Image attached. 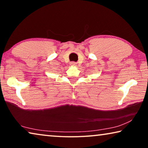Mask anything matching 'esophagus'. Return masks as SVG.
Wrapping results in <instances>:
<instances>
[{
    "mask_svg": "<svg viewBox=\"0 0 148 148\" xmlns=\"http://www.w3.org/2000/svg\"><path fill=\"white\" fill-rule=\"evenodd\" d=\"M71 64V65H76V62H72Z\"/></svg>",
    "mask_w": 148,
    "mask_h": 148,
    "instance_id": "obj_1",
    "label": "esophagus"
}]
</instances>
